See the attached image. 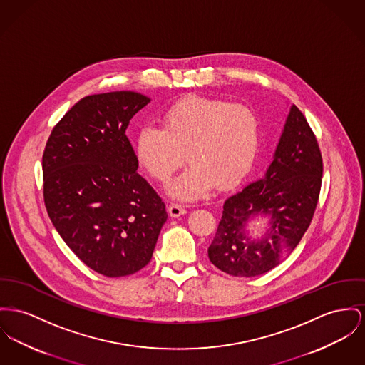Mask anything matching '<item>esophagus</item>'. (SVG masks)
Wrapping results in <instances>:
<instances>
[{
	"mask_svg": "<svg viewBox=\"0 0 365 365\" xmlns=\"http://www.w3.org/2000/svg\"><path fill=\"white\" fill-rule=\"evenodd\" d=\"M185 213H187V210L181 205L171 203L170 206H169V215H170L171 217H180V216H182Z\"/></svg>",
	"mask_w": 365,
	"mask_h": 365,
	"instance_id": "1",
	"label": "esophagus"
}]
</instances>
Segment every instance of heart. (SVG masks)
I'll return each mask as SVG.
<instances>
[{
  "label": "heart",
  "mask_w": 365,
  "mask_h": 365,
  "mask_svg": "<svg viewBox=\"0 0 365 365\" xmlns=\"http://www.w3.org/2000/svg\"><path fill=\"white\" fill-rule=\"evenodd\" d=\"M260 143V120L246 106L215 98L177 102L162 118V128L145 125L135 140V156L146 174L168 184L187 160L190 168L170 185L173 197L191 202L215 185L230 190L252 169Z\"/></svg>",
  "instance_id": "obj_1"
}]
</instances>
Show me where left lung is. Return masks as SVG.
Wrapping results in <instances>:
<instances>
[{"label":"left lung","mask_w":365,"mask_h":365,"mask_svg":"<svg viewBox=\"0 0 365 365\" xmlns=\"http://www.w3.org/2000/svg\"><path fill=\"white\" fill-rule=\"evenodd\" d=\"M322 158L303 113L292 105L274 158L262 180L230 196L207 253L234 277H256L277 267L300 242L316 212ZM260 215L269 227L252 239L247 227Z\"/></svg>","instance_id":"obj_1"}]
</instances>
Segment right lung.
Returning a JSON list of instances; mask_svg holds the SVG:
<instances>
[{"label": "right lung", "instance_id": "1", "mask_svg": "<svg viewBox=\"0 0 365 365\" xmlns=\"http://www.w3.org/2000/svg\"><path fill=\"white\" fill-rule=\"evenodd\" d=\"M149 102L134 91L84 97L53 127L43 155L53 227L86 266L110 278L145 267L168 220L125 135Z\"/></svg>", "mask_w": 365, "mask_h": 365}]
</instances>
